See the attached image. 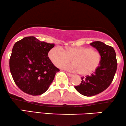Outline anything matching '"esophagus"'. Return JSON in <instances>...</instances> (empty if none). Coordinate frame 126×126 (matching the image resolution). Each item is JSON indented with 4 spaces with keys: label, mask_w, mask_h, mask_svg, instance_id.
<instances>
[{
    "label": "esophagus",
    "mask_w": 126,
    "mask_h": 126,
    "mask_svg": "<svg viewBox=\"0 0 126 126\" xmlns=\"http://www.w3.org/2000/svg\"><path fill=\"white\" fill-rule=\"evenodd\" d=\"M66 75H68V76H69V77H71V76H73V75L71 74V73H66Z\"/></svg>",
    "instance_id": "1"
}]
</instances>
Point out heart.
<instances>
[{"instance_id": "obj_1", "label": "heart", "mask_w": 126, "mask_h": 126, "mask_svg": "<svg viewBox=\"0 0 126 126\" xmlns=\"http://www.w3.org/2000/svg\"><path fill=\"white\" fill-rule=\"evenodd\" d=\"M48 57L53 64L59 68H63L72 60L73 63L67 66V69L82 75H89L95 72L101 61L99 51L86 46L68 47L64 50L55 47L50 50Z\"/></svg>"}]
</instances>
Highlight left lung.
Segmentation results:
<instances>
[{
    "mask_svg": "<svg viewBox=\"0 0 126 126\" xmlns=\"http://www.w3.org/2000/svg\"><path fill=\"white\" fill-rule=\"evenodd\" d=\"M90 45L100 53V65L92 74L81 78L82 81L79 86H75L80 94L87 97L97 95L110 86L117 65L116 53L113 47L99 41L93 42Z\"/></svg>",
    "mask_w": 126,
    "mask_h": 126,
    "instance_id": "obj_1",
    "label": "left lung"
}]
</instances>
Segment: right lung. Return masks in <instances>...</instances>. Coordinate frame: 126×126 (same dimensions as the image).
I'll return each instance as SVG.
<instances>
[{"instance_id": "add662e5", "label": "right lung", "mask_w": 126, "mask_h": 126, "mask_svg": "<svg viewBox=\"0 0 126 126\" xmlns=\"http://www.w3.org/2000/svg\"><path fill=\"white\" fill-rule=\"evenodd\" d=\"M54 44L41 42L34 36L25 37L13 46L10 70L16 85L32 95L45 93L60 69L48 57Z\"/></svg>"}]
</instances>
